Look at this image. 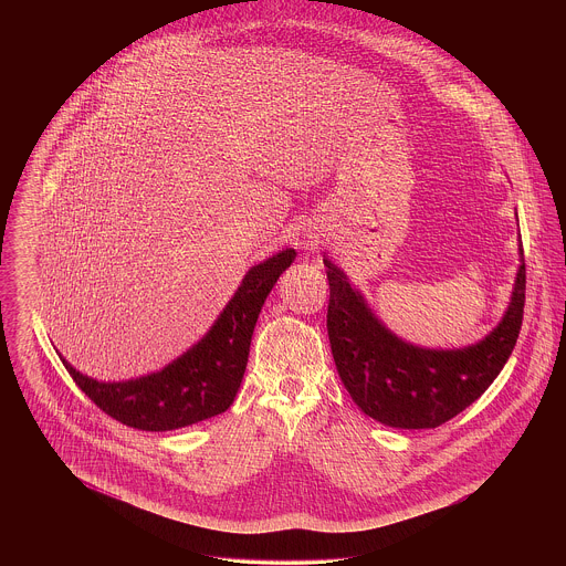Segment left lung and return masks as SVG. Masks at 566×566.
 <instances>
[{
	"label": "left lung",
	"instance_id": "obj_1",
	"mask_svg": "<svg viewBox=\"0 0 566 566\" xmlns=\"http://www.w3.org/2000/svg\"><path fill=\"white\" fill-rule=\"evenodd\" d=\"M510 305L484 339L464 348H420L381 323L346 274L324 259L326 331L337 375L357 407L397 429H433L475 403L516 344L525 307V259L518 248Z\"/></svg>",
	"mask_w": 566,
	"mask_h": 566
}]
</instances>
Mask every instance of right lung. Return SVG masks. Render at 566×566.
Returning a JSON list of instances; mask_svg holds the SVG:
<instances>
[{
    "instance_id": "add662e5",
    "label": "right lung",
    "mask_w": 566,
    "mask_h": 566,
    "mask_svg": "<svg viewBox=\"0 0 566 566\" xmlns=\"http://www.w3.org/2000/svg\"><path fill=\"white\" fill-rule=\"evenodd\" d=\"M294 259L296 250L285 248L252 265L209 333L159 373L104 384L61 359L93 403L133 429L171 431L218 416L235 401L259 312Z\"/></svg>"
}]
</instances>
